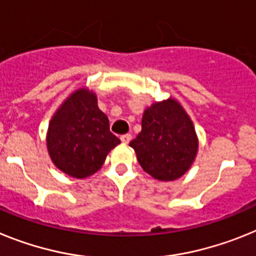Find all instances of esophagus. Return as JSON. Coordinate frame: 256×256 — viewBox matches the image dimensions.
<instances>
[{"label": "esophagus", "mask_w": 256, "mask_h": 256, "mask_svg": "<svg viewBox=\"0 0 256 256\" xmlns=\"http://www.w3.org/2000/svg\"><path fill=\"white\" fill-rule=\"evenodd\" d=\"M130 140H131V135L130 134H125V135H122V136H121V142L124 144H128V143H130Z\"/></svg>", "instance_id": "1"}]
</instances>
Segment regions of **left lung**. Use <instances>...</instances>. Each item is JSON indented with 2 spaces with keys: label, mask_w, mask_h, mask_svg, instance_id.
<instances>
[{
  "label": "left lung",
  "mask_w": 256,
  "mask_h": 256,
  "mask_svg": "<svg viewBox=\"0 0 256 256\" xmlns=\"http://www.w3.org/2000/svg\"><path fill=\"white\" fill-rule=\"evenodd\" d=\"M128 146L146 174L157 180L172 182L193 165L198 138L183 106L170 96L146 106L142 131Z\"/></svg>",
  "instance_id": "left-lung-1"
}]
</instances>
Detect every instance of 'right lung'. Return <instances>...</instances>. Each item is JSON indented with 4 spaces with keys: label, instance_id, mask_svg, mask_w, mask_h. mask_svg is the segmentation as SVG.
I'll use <instances>...</instances> for the list:
<instances>
[{
    "label": "right lung",
    "instance_id": "1",
    "mask_svg": "<svg viewBox=\"0 0 256 256\" xmlns=\"http://www.w3.org/2000/svg\"><path fill=\"white\" fill-rule=\"evenodd\" d=\"M121 143L110 131L92 90L80 88L60 104L48 122L46 146L51 161L64 174L85 179L100 170L110 150Z\"/></svg>",
    "mask_w": 256,
    "mask_h": 256
}]
</instances>
